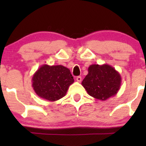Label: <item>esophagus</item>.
<instances>
[{
    "label": "esophagus",
    "mask_w": 146,
    "mask_h": 146,
    "mask_svg": "<svg viewBox=\"0 0 146 146\" xmlns=\"http://www.w3.org/2000/svg\"><path fill=\"white\" fill-rule=\"evenodd\" d=\"M76 80H77L78 82H81V80H82V78L80 77V76H78V77L76 78Z\"/></svg>",
    "instance_id": "1"
}]
</instances>
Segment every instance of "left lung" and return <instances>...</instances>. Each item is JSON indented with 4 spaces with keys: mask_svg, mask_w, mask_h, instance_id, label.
Returning <instances> with one entry per match:
<instances>
[{
    "mask_svg": "<svg viewBox=\"0 0 146 146\" xmlns=\"http://www.w3.org/2000/svg\"><path fill=\"white\" fill-rule=\"evenodd\" d=\"M121 78L114 67L108 64H92L82 85L88 95L100 100H107L114 96L120 89Z\"/></svg>",
    "mask_w": 146,
    "mask_h": 146,
    "instance_id": "8db88e82",
    "label": "left lung"
}]
</instances>
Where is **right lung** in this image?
Here are the masks:
<instances>
[{
    "mask_svg": "<svg viewBox=\"0 0 146 146\" xmlns=\"http://www.w3.org/2000/svg\"><path fill=\"white\" fill-rule=\"evenodd\" d=\"M32 87L42 99L54 102L64 98L74 82L70 70L62 65L41 66L33 75Z\"/></svg>",
    "mask_w": 146,
    "mask_h": 146,
    "instance_id": "obj_1",
    "label": "right lung"
}]
</instances>
